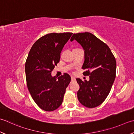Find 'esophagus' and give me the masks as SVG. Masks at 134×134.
I'll list each match as a JSON object with an SVG mask.
<instances>
[{
    "mask_svg": "<svg viewBox=\"0 0 134 134\" xmlns=\"http://www.w3.org/2000/svg\"><path fill=\"white\" fill-rule=\"evenodd\" d=\"M75 78L73 77H71V81H75Z\"/></svg>",
    "mask_w": 134,
    "mask_h": 134,
    "instance_id": "esophagus-1",
    "label": "esophagus"
}]
</instances>
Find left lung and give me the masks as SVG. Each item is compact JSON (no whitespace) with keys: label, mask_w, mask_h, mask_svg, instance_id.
I'll use <instances>...</instances> for the list:
<instances>
[{"label":"left lung","mask_w":134,"mask_h":134,"mask_svg":"<svg viewBox=\"0 0 134 134\" xmlns=\"http://www.w3.org/2000/svg\"><path fill=\"white\" fill-rule=\"evenodd\" d=\"M74 40L84 51L82 69L86 71L83 74L90 75L89 81L76 79L80 85L78 100L84 106L93 108L103 103L111 90L116 78V59L109 47L92 34H74L70 41Z\"/></svg>","instance_id":"left-lung-1"}]
</instances>
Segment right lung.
<instances>
[{
	"instance_id": "1",
	"label": "right lung",
	"mask_w": 134,
	"mask_h": 134,
	"mask_svg": "<svg viewBox=\"0 0 134 134\" xmlns=\"http://www.w3.org/2000/svg\"><path fill=\"white\" fill-rule=\"evenodd\" d=\"M72 34H47L34 43L28 53L25 66L27 87L34 102L44 111H53L61 105L71 80L67 73L58 78L51 74Z\"/></svg>"
}]
</instances>
